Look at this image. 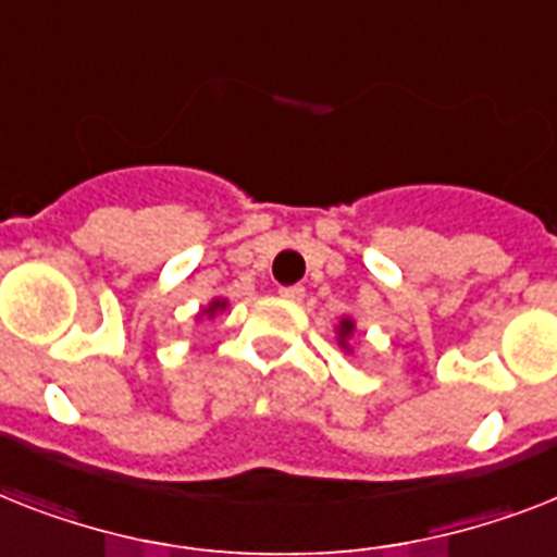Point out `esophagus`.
I'll return each mask as SVG.
<instances>
[{"instance_id": "obj_1", "label": "esophagus", "mask_w": 557, "mask_h": 557, "mask_svg": "<svg viewBox=\"0 0 557 557\" xmlns=\"http://www.w3.org/2000/svg\"><path fill=\"white\" fill-rule=\"evenodd\" d=\"M280 297H283V300H288V302H300L302 297H306V288H302V286H283V288H280Z\"/></svg>"}]
</instances>
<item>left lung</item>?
<instances>
[{
  "mask_svg": "<svg viewBox=\"0 0 557 557\" xmlns=\"http://www.w3.org/2000/svg\"><path fill=\"white\" fill-rule=\"evenodd\" d=\"M351 334H355V320L351 318H343L341 320V325H337V343H341L343 349L346 351H351V346H349V337Z\"/></svg>",
  "mask_w": 557,
  "mask_h": 557,
  "instance_id": "left-lung-1",
  "label": "left lung"
}]
</instances>
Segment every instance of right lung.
<instances>
[{
    "mask_svg": "<svg viewBox=\"0 0 557 557\" xmlns=\"http://www.w3.org/2000/svg\"><path fill=\"white\" fill-rule=\"evenodd\" d=\"M225 306H228V302H225V300H220V297H216V300H211V302H208V306H206V311H202V314H208V318H214L216 311H223Z\"/></svg>",
    "mask_w": 557,
    "mask_h": 557,
    "instance_id": "add662e5",
    "label": "right lung"
}]
</instances>
